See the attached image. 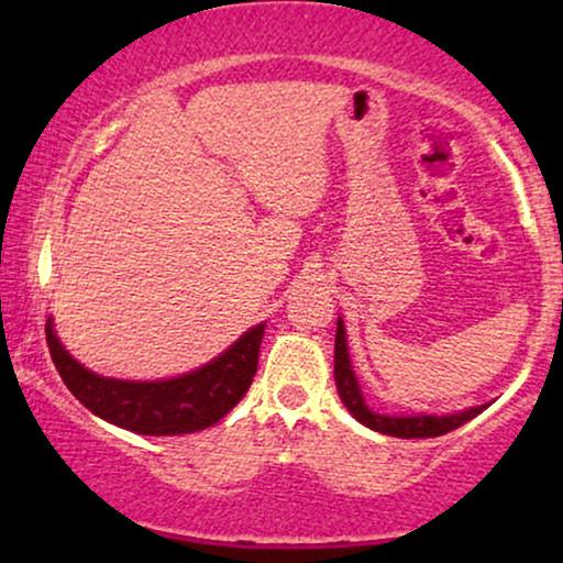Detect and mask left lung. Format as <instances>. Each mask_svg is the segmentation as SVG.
I'll return each mask as SVG.
<instances>
[{
	"instance_id": "left-lung-1",
	"label": "left lung",
	"mask_w": 563,
	"mask_h": 563,
	"mask_svg": "<svg viewBox=\"0 0 563 563\" xmlns=\"http://www.w3.org/2000/svg\"><path fill=\"white\" fill-rule=\"evenodd\" d=\"M333 376H335V389H339L341 402L360 423L367 429L378 431V434H389L399 439H426V437H442L448 431L457 429V426L468 423L471 418L479 416L482 410H487V405L468 407L461 412H448V416H434V412H421V416H386V412L371 410V405L365 402V394L360 389V380L354 376L352 357H349L346 346V328L344 320L339 318L335 322V354H333Z\"/></svg>"
}]
</instances>
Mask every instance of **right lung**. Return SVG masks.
I'll return each mask as SVG.
<instances>
[{"label": "right lung", "instance_id": "add662e5", "mask_svg": "<svg viewBox=\"0 0 563 563\" xmlns=\"http://www.w3.org/2000/svg\"><path fill=\"white\" fill-rule=\"evenodd\" d=\"M262 339L264 322L196 371L161 380H124L100 376L70 357L53 318L47 320L49 354L70 394L102 421L145 437L192 434L228 416L256 376Z\"/></svg>", "mask_w": 563, "mask_h": 563}]
</instances>
